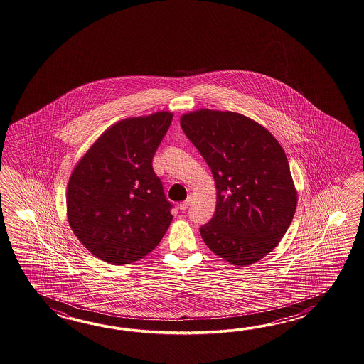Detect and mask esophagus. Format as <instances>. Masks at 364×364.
<instances>
[{"label":"esophagus","mask_w":364,"mask_h":364,"mask_svg":"<svg viewBox=\"0 0 364 364\" xmlns=\"http://www.w3.org/2000/svg\"><path fill=\"white\" fill-rule=\"evenodd\" d=\"M190 203H191V196H188L185 201H182V203L179 204V209H181V210H186V209L188 208Z\"/></svg>","instance_id":"esophagus-1"}]
</instances>
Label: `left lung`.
<instances>
[{"label":"left lung","instance_id":"obj_1","mask_svg":"<svg viewBox=\"0 0 364 364\" xmlns=\"http://www.w3.org/2000/svg\"><path fill=\"white\" fill-rule=\"evenodd\" d=\"M181 127L216 183L215 215L199 229L204 243L234 265L259 262L279 245L296 208L284 149L240 113L200 109L181 117Z\"/></svg>","mask_w":364,"mask_h":364}]
</instances>
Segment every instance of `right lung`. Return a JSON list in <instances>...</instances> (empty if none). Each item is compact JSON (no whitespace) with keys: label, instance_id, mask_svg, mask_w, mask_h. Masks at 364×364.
<instances>
[{"label":"right lung","instance_id":"obj_1","mask_svg":"<svg viewBox=\"0 0 364 364\" xmlns=\"http://www.w3.org/2000/svg\"><path fill=\"white\" fill-rule=\"evenodd\" d=\"M173 119L169 112L122 119L101 135L70 177L68 220L91 254L114 265L149 254L171 223L152 159Z\"/></svg>","mask_w":364,"mask_h":364}]
</instances>
